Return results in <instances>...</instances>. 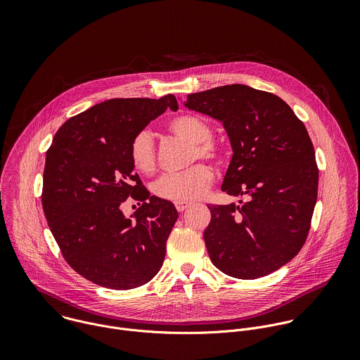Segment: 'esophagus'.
Instances as JSON below:
<instances>
[{"label":"esophagus","mask_w":360,"mask_h":360,"mask_svg":"<svg viewBox=\"0 0 360 360\" xmlns=\"http://www.w3.org/2000/svg\"><path fill=\"white\" fill-rule=\"evenodd\" d=\"M191 202H175V208L178 212H184L191 207Z\"/></svg>","instance_id":"1"}]
</instances>
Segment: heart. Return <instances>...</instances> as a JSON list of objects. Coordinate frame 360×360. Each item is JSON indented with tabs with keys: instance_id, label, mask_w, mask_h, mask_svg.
I'll return each instance as SVG.
<instances>
[{
	"instance_id": "1",
	"label": "heart",
	"mask_w": 360,
	"mask_h": 360,
	"mask_svg": "<svg viewBox=\"0 0 360 360\" xmlns=\"http://www.w3.org/2000/svg\"><path fill=\"white\" fill-rule=\"evenodd\" d=\"M169 131L191 142L189 160L218 158V148L211 141L212 128L203 118L193 114H182L172 118L168 124ZM129 160L134 169L142 175H149L155 171V142L148 129L135 134L129 145ZM214 181L211 168L205 164H196L186 171L165 174L155 185L153 192L157 196L175 202H188L200 198L207 192Z\"/></svg>"
}]
</instances>
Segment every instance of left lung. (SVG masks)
<instances>
[{"mask_svg":"<svg viewBox=\"0 0 360 360\" xmlns=\"http://www.w3.org/2000/svg\"><path fill=\"white\" fill-rule=\"evenodd\" d=\"M184 105L222 122L233 152L222 191L249 198L208 207L203 239L212 264L238 279L278 271L303 246L318 198L303 122L279 96L242 84L189 94Z\"/></svg>","mask_w":360,"mask_h":360,"instance_id":"1","label":"left lung"}]
</instances>
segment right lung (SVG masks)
<instances>
[{"label":"right lung","instance_id":"right-lung-1","mask_svg":"<svg viewBox=\"0 0 360 360\" xmlns=\"http://www.w3.org/2000/svg\"><path fill=\"white\" fill-rule=\"evenodd\" d=\"M178 110L174 95L108 99L70 118L46 150L42 208L65 261L85 279L134 289L161 269L178 219L174 203L149 195L129 160L136 132ZM143 200L127 219V197Z\"/></svg>","mask_w":360,"mask_h":360}]
</instances>
